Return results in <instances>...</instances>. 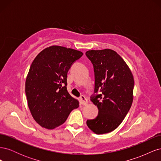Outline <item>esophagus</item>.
Returning <instances> with one entry per match:
<instances>
[{"label": "esophagus", "mask_w": 161, "mask_h": 161, "mask_svg": "<svg viewBox=\"0 0 161 161\" xmlns=\"http://www.w3.org/2000/svg\"><path fill=\"white\" fill-rule=\"evenodd\" d=\"M80 104L85 105L87 104V103H88V101H87L86 98L84 95H81L80 97Z\"/></svg>", "instance_id": "1"}]
</instances>
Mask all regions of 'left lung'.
<instances>
[{"label": "left lung", "instance_id": "left-lung-1", "mask_svg": "<svg viewBox=\"0 0 161 161\" xmlns=\"http://www.w3.org/2000/svg\"><path fill=\"white\" fill-rule=\"evenodd\" d=\"M86 56L95 72V92L91 97L99 114L86 125L97 134L111 132L122 122L133 102L134 80L132 73L118 53L110 49L89 50Z\"/></svg>", "mask_w": 161, "mask_h": 161}]
</instances>
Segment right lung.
I'll list each match as a JSON object with an SVG mask.
<instances>
[{
  "label": "right lung",
  "mask_w": 161,
  "mask_h": 161,
  "mask_svg": "<svg viewBox=\"0 0 161 161\" xmlns=\"http://www.w3.org/2000/svg\"><path fill=\"white\" fill-rule=\"evenodd\" d=\"M82 55L80 51L52 46L33 60L26 78L25 93L33 118L42 127H58L79 108V101L67 91V74Z\"/></svg>",
  "instance_id": "add662e5"
}]
</instances>
